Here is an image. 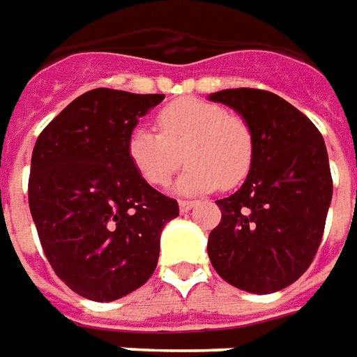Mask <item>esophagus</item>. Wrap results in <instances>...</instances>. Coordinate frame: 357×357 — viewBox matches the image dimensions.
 <instances>
[{
	"label": "esophagus",
	"instance_id": "1",
	"mask_svg": "<svg viewBox=\"0 0 357 357\" xmlns=\"http://www.w3.org/2000/svg\"><path fill=\"white\" fill-rule=\"evenodd\" d=\"M195 205H197L195 201H189V199H183V201H179V211H181V213H188V211L193 209Z\"/></svg>",
	"mask_w": 357,
	"mask_h": 357
}]
</instances>
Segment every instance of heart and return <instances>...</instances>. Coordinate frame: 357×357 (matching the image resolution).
I'll return each instance as SVG.
<instances>
[{
  "label": "heart",
  "instance_id": "1",
  "mask_svg": "<svg viewBox=\"0 0 357 357\" xmlns=\"http://www.w3.org/2000/svg\"><path fill=\"white\" fill-rule=\"evenodd\" d=\"M158 130L137 125L127 137V158L140 178L154 188L166 185L181 166L189 168L176 183L183 195L236 188L254 162V137L248 123L217 103L181 97L160 109Z\"/></svg>",
  "mask_w": 357,
  "mask_h": 357
}]
</instances>
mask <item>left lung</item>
Returning <instances> with one entry per match:
<instances>
[{
  "label": "left lung",
  "instance_id": "8db88e82",
  "mask_svg": "<svg viewBox=\"0 0 357 357\" xmlns=\"http://www.w3.org/2000/svg\"><path fill=\"white\" fill-rule=\"evenodd\" d=\"M211 101L234 109L254 137L242 188L219 199L209 260L222 280L248 293H275L297 281L319 250L332 201V176L319 128L280 96L222 89Z\"/></svg>",
  "mask_w": 357,
  "mask_h": 357
}]
</instances>
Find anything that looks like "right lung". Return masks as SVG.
I'll list each match as a JSON object with an SVG mask.
<instances>
[{
	"mask_svg": "<svg viewBox=\"0 0 357 357\" xmlns=\"http://www.w3.org/2000/svg\"><path fill=\"white\" fill-rule=\"evenodd\" d=\"M162 93L97 87L79 96L38 135L29 207L52 270L86 299L115 301L156 270L160 234L176 199L138 176L127 137Z\"/></svg>",
	"mask_w": 357,
	"mask_h": 357,
	"instance_id": "add662e5",
	"label": "right lung"
}]
</instances>
